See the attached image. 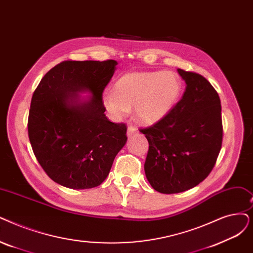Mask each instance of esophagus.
Instances as JSON below:
<instances>
[{
  "mask_svg": "<svg viewBox=\"0 0 253 253\" xmlns=\"http://www.w3.org/2000/svg\"><path fill=\"white\" fill-rule=\"evenodd\" d=\"M135 134H137V130L133 126H129L127 129V136L131 137Z\"/></svg>",
  "mask_w": 253,
  "mask_h": 253,
  "instance_id": "obj_1",
  "label": "esophagus"
}]
</instances>
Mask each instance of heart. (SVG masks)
I'll list each match as a JSON object with an SVG mask.
<instances>
[{
  "mask_svg": "<svg viewBox=\"0 0 253 253\" xmlns=\"http://www.w3.org/2000/svg\"><path fill=\"white\" fill-rule=\"evenodd\" d=\"M183 89L180 76L171 71H132L117 81L115 91L102 93V103L115 120L128 116L134 107L139 124L153 125L167 117L177 104Z\"/></svg>",
  "mask_w": 253,
  "mask_h": 253,
  "instance_id": "1",
  "label": "heart"
}]
</instances>
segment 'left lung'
Listing matches in <instances>:
<instances>
[{
	"label": "left lung",
	"mask_w": 253,
	"mask_h": 253,
	"mask_svg": "<svg viewBox=\"0 0 253 253\" xmlns=\"http://www.w3.org/2000/svg\"><path fill=\"white\" fill-rule=\"evenodd\" d=\"M186 83L182 99L153 126L140 130L149 141L146 177L160 193L195 187L213 169L222 144L220 98L204 76L178 69Z\"/></svg>",
	"instance_id": "1"
}]
</instances>
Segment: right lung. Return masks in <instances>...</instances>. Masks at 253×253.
Masks as SVG:
<instances>
[{
  "label": "right lung",
  "instance_id": "1",
  "mask_svg": "<svg viewBox=\"0 0 253 253\" xmlns=\"http://www.w3.org/2000/svg\"><path fill=\"white\" fill-rule=\"evenodd\" d=\"M117 65L114 60L62 62L43 76L33 94L31 146L48 177L64 187L99 186L126 144V125L111 122L102 103Z\"/></svg>",
  "mask_w": 253,
  "mask_h": 253
}]
</instances>
